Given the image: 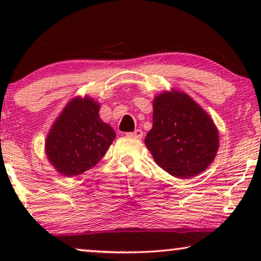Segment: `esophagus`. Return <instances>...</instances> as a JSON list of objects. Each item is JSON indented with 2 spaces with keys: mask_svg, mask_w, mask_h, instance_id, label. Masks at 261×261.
<instances>
[{
  "mask_svg": "<svg viewBox=\"0 0 261 261\" xmlns=\"http://www.w3.org/2000/svg\"><path fill=\"white\" fill-rule=\"evenodd\" d=\"M127 135H128V137H132V138H135V139H141L142 135H144V133H142L141 129H135L134 132H132V133H128Z\"/></svg>",
  "mask_w": 261,
  "mask_h": 261,
  "instance_id": "obj_1",
  "label": "esophagus"
}]
</instances>
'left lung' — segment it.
Returning a JSON list of instances; mask_svg holds the SVG:
<instances>
[{"instance_id": "1", "label": "left lung", "mask_w": 261, "mask_h": 261, "mask_svg": "<svg viewBox=\"0 0 261 261\" xmlns=\"http://www.w3.org/2000/svg\"><path fill=\"white\" fill-rule=\"evenodd\" d=\"M145 144L171 176L188 179L213 163L219 133L212 117L184 92H163L153 101V127Z\"/></svg>"}]
</instances>
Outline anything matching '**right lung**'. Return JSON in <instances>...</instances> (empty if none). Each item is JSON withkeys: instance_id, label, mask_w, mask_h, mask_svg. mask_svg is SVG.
Listing matches in <instances>:
<instances>
[{"instance_id": "obj_1", "label": "right lung", "mask_w": 261, "mask_h": 261, "mask_svg": "<svg viewBox=\"0 0 261 261\" xmlns=\"http://www.w3.org/2000/svg\"><path fill=\"white\" fill-rule=\"evenodd\" d=\"M94 99L74 98L64 108L46 139V154L56 170L67 177L94 167L115 139V132L98 115Z\"/></svg>"}]
</instances>
